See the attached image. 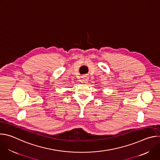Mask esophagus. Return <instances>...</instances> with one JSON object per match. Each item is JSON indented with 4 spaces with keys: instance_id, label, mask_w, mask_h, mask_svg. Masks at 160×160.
Wrapping results in <instances>:
<instances>
[{
    "instance_id": "esophagus-1",
    "label": "esophagus",
    "mask_w": 160,
    "mask_h": 160,
    "mask_svg": "<svg viewBox=\"0 0 160 160\" xmlns=\"http://www.w3.org/2000/svg\"><path fill=\"white\" fill-rule=\"evenodd\" d=\"M88 80V78L87 76H84V77H82V81L83 83H87Z\"/></svg>"
}]
</instances>
